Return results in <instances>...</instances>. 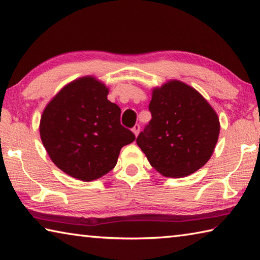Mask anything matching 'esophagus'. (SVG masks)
<instances>
[{"mask_svg":"<svg viewBox=\"0 0 260 260\" xmlns=\"http://www.w3.org/2000/svg\"><path fill=\"white\" fill-rule=\"evenodd\" d=\"M132 132H133L135 136H138L139 133H140V125L136 124V125L133 127V129H132Z\"/></svg>","mask_w":260,"mask_h":260,"instance_id":"obj_1","label":"esophagus"}]
</instances>
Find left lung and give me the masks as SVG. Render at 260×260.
Segmentation results:
<instances>
[{
    "label": "left lung",
    "instance_id": "obj_1",
    "mask_svg": "<svg viewBox=\"0 0 260 260\" xmlns=\"http://www.w3.org/2000/svg\"><path fill=\"white\" fill-rule=\"evenodd\" d=\"M152 119L136 143L167 178L195 173L212 156L220 133L217 112L195 88L177 79L152 88Z\"/></svg>",
    "mask_w": 260,
    "mask_h": 260
}]
</instances>
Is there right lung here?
<instances>
[{
    "mask_svg": "<svg viewBox=\"0 0 260 260\" xmlns=\"http://www.w3.org/2000/svg\"><path fill=\"white\" fill-rule=\"evenodd\" d=\"M109 87L94 76L69 82L46 105L40 136L51 161L70 177L93 181L117 164L121 148L135 140L120 125L121 110Z\"/></svg>",
    "mask_w": 260,
    "mask_h": 260,
    "instance_id": "add662e5",
    "label": "right lung"
}]
</instances>
